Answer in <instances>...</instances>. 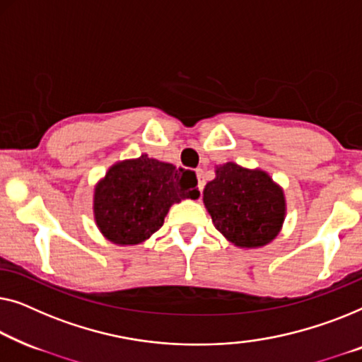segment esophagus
Here are the masks:
<instances>
[{"label": "esophagus", "instance_id": "esophagus-1", "mask_svg": "<svg viewBox=\"0 0 362 362\" xmlns=\"http://www.w3.org/2000/svg\"><path fill=\"white\" fill-rule=\"evenodd\" d=\"M197 179H198V190L203 192V188H205V172H203V169L197 170Z\"/></svg>", "mask_w": 362, "mask_h": 362}]
</instances>
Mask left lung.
I'll return each instance as SVG.
<instances>
[{
  "label": "left lung",
  "mask_w": 362,
  "mask_h": 362,
  "mask_svg": "<svg viewBox=\"0 0 362 362\" xmlns=\"http://www.w3.org/2000/svg\"><path fill=\"white\" fill-rule=\"evenodd\" d=\"M203 203L216 230L241 249L272 243L287 213L284 188L266 170L236 162L215 167V179L203 190Z\"/></svg>",
  "instance_id": "left-lung-1"
}]
</instances>
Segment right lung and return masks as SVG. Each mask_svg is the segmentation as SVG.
I'll return each instance as SVG.
<instances>
[{"label": "right lung", "mask_w": 362, "mask_h": 362, "mask_svg": "<svg viewBox=\"0 0 362 362\" xmlns=\"http://www.w3.org/2000/svg\"><path fill=\"white\" fill-rule=\"evenodd\" d=\"M198 197L193 172L141 154L115 162L96 182L93 218L110 243L136 246L164 225L174 203Z\"/></svg>", "instance_id": "add662e5"}]
</instances>
